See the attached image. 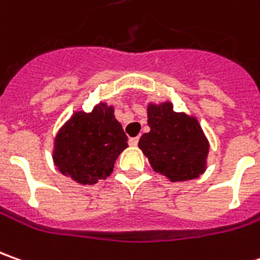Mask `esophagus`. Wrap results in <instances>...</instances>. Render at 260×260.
<instances>
[{
  "mask_svg": "<svg viewBox=\"0 0 260 260\" xmlns=\"http://www.w3.org/2000/svg\"><path fill=\"white\" fill-rule=\"evenodd\" d=\"M129 145L131 147H137V145H138V137H135V138H129Z\"/></svg>",
  "mask_w": 260,
  "mask_h": 260,
  "instance_id": "1",
  "label": "esophagus"
}]
</instances>
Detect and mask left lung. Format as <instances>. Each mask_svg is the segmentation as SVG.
Returning <instances> with one entry per match:
<instances>
[{"mask_svg":"<svg viewBox=\"0 0 260 260\" xmlns=\"http://www.w3.org/2000/svg\"><path fill=\"white\" fill-rule=\"evenodd\" d=\"M149 132L138 145L154 171L171 181L197 178L206 170L209 141L194 116L175 112L173 103L148 105Z\"/></svg>","mask_w":260,"mask_h":260,"instance_id":"1","label":"left lung"}]
</instances>
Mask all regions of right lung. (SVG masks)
Segmentation results:
<instances>
[{
    "instance_id": "right-lung-1",
    "label": "right lung",
    "mask_w": 260,
    "mask_h": 260,
    "mask_svg": "<svg viewBox=\"0 0 260 260\" xmlns=\"http://www.w3.org/2000/svg\"><path fill=\"white\" fill-rule=\"evenodd\" d=\"M113 108L99 103L89 113L76 112L54 139L57 170L76 183L94 184L112 174L118 155L128 147Z\"/></svg>"
}]
</instances>
